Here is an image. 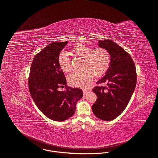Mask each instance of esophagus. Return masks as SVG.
Here are the masks:
<instances>
[{
	"label": "esophagus",
	"mask_w": 158,
	"mask_h": 158,
	"mask_svg": "<svg viewBox=\"0 0 158 158\" xmlns=\"http://www.w3.org/2000/svg\"><path fill=\"white\" fill-rule=\"evenodd\" d=\"M88 92H89L88 90H84V91H83V94H84V95L85 96V95L87 94Z\"/></svg>",
	"instance_id": "1"
}]
</instances>
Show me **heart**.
Masks as SVG:
<instances>
[{
	"instance_id": "1",
	"label": "heart",
	"mask_w": 158,
	"mask_h": 158,
	"mask_svg": "<svg viewBox=\"0 0 158 158\" xmlns=\"http://www.w3.org/2000/svg\"><path fill=\"white\" fill-rule=\"evenodd\" d=\"M71 51L77 57L82 59L81 71L74 72L68 77L69 84L74 87L86 88L96 77L103 76L110 64V54L108 50L102 47L93 48L88 45L79 43L73 46ZM58 64L61 70L68 73L73 70L69 57L62 52L58 56Z\"/></svg>"
}]
</instances>
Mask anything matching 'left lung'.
Masks as SVG:
<instances>
[{
    "instance_id": "left-lung-1",
    "label": "left lung",
    "mask_w": 158,
    "mask_h": 158,
    "mask_svg": "<svg viewBox=\"0 0 158 158\" xmlns=\"http://www.w3.org/2000/svg\"><path fill=\"white\" fill-rule=\"evenodd\" d=\"M99 46L108 50L110 64L106 74L93 91L97 100L92 106L94 115L103 121L118 117L127 107L136 85L137 74L135 64L130 54L111 40L99 41Z\"/></svg>"
}]
</instances>
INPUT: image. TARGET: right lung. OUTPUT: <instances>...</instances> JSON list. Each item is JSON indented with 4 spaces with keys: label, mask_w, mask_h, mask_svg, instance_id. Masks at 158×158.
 <instances>
[{
    "label": "right lung",
    "mask_w": 158,
    "mask_h": 158,
    "mask_svg": "<svg viewBox=\"0 0 158 158\" xmlns=\"http://www.w3.org/2000/svg\"><path fill=\"white\" fill-rule=\"evenodd\" d=\"M68 43L54 42L36 54L29 76V89L39 109L48 118L63 121L74 115L77 102L82 98L79 88L67 85L66 79L58 64V56ZM66 87L60 92V87Z\"/></svg>",
    "instance_id": "obj_1"
}]
</instances>
